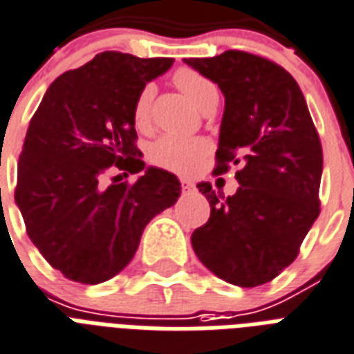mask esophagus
I'll return each mask as SVG.
<instances>
[{
    "label": "esophagus",
    "instance_id": "esophagus-1",
    "mask_svg": "<svg viewBox=\"0 0 354 354\" xmlns=\"http://www.w3.org/2000/svg\"><path fill=\"white\" fill-rule=\"evenodd\" d=\"M180 186H183V190L188 192V190H192V188H194V183H192L190 179H180Z\"/></svg>",
    "mask_w": 354,
    "mask_h": 354
}]
</instances>
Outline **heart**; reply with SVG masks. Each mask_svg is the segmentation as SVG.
I'll return each mask as SVG.
<instances>
[{
    "label": "heart",
    "mask_w": 354,
    "mask_h": 354,
    "mask_svg": "<svg viewBox=\"0 0 354 354\" xmlns=\"http://www.w3.org/2000/svg\"><path fill=\"white\" fill-rule=\"evenodd\" d=\"M175 84L197 106V109H208L218 103L220 92L208 77L192 68H180L174 75ZM151 84H146L140 90L133 105V120L138 129H146L151 118V101H153ZM210 151V146L201 138H180V136H160L153 142L149 147V158L153 164L160 168L175 171V174H192L194 169L199 168L203 158Z\"/></svg>",
    "instance_id": "1"
}]
</instances>
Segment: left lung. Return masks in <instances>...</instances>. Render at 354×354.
Returning <instances> with one entry per match:
<instances>
[{"label":"left lung","instance_id":"1","mask_svg":"<svg viewBox=\"0 0 354 354\" xmlns=\"http://www.w3.org/2000/svg\"><path fill=\"white\" fill-rule=\"evenodd\" d=\"M185 62L225 95L214 171L240 164L234 196L197 185L210 218L192 232V248L216 277L260 286L294 262L319 216V134L299 84L282 66L238 49Z\"/></svg>","mask_w":354,"mask_h":354}]
</instances>
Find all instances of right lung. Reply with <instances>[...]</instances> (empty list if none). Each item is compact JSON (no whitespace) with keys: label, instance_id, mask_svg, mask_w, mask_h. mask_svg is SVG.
Listing matches in <instances>:
<instances>
[{"label":"right lung","instance_id":"1","mask_svg":"<svg viewBox=\"0 0 354 354\" xmlns=\"http://www.w3.org/2000/svg\"><path fill=\"white\" fill-rule=\"evenodd\" d=\"M174 59L103 51L49 84L29 122L15 199L27 236L66 279L100 284L133 260L146 225L175 205L180 183L147 168L136 147L133 105ZM114 167L136 183L102 185Z\"/></svg>","mask_w":354,"mask_h":354}]
</instances>
